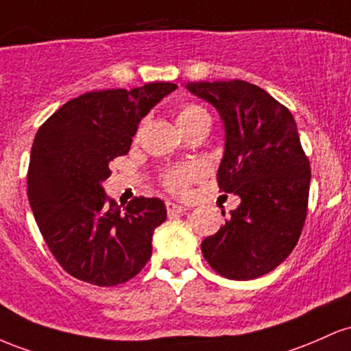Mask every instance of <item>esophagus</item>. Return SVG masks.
I'll return each instance as SVG.
<instances>
[{
  "label": "esophagus",
  "mask_w": 351,
  "mask_h": 351,
  "mask_svg": "<svg viewBox=\"0 0 351 351\" xmlns=\"http://www.w3.org/2000/svg\"><path fill=\"white\" fill-rule=\"evenodd\" d=\"M167 207V214L169 215H177V214H184L187 210L186 206H180V204H174V202H167L165 204Z\"/></svg>",
  "instance_id": "esophagus-1"
}]
</instances>
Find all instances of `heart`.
Listing matches in <instances>:
<instances>
[{"instance_id": "b5f03b06", "label": "heart", "mask_w": 351, "mask_h": 351, "mask_svg": "<svg viewBox=\"0 0 351 351\" xmlns=\"http://www.w3.org/2000/svg\"><path fill=\"white\" fill-rule=\"evenodd\" d=\"M200 123H210V116L202 106L186 104L177 112V124L182 131L194 128ZM202 176V169L195 164L179 165V167L169 169L164 174V186L174 194H186L189 186Z\"/></svg>"}]
</instances>
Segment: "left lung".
<instances>
[{"instance_id": "left-lung-1", "label": "left lung", "mask_w": 351, "mask_h": 351, "mask_svg": "<svg viewBox=\"0 0 351 351\" xmlns=\"http://www.w3.org/2000/svg\"><path fill=\"white\" fill-rule=\"evenodd\" d=\"M214 106L226 132L217 171L222 192L240 197L204 257L219 275L252 280L277 269L297 245L308 206L312 172L292 112L250 82H187ZM223 214V212H222Z\"/></svg>"}]
</instances>
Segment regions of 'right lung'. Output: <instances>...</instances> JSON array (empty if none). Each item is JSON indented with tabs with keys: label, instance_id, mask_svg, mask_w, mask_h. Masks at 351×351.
Listing matches in <instances>:
<instances>
[{
	"label": "right lung",
	"instance_id": "obj_1",
	"mask_svg": "<svg viewBox=\"0 0 351 351\" xmlns=\"http://www.w3.org/2000/svg\"><path fill=\"white\" fill-rule=\"evenodd\" d=\"M177 89L172 82L86 93L39 128L27 169V199L51 254L69 275L99 287L136 277L152 255V235L167 219L157 197L124 208L102 182L128 154L141 119Z\"/></svg>",
	"mask_w": 351,
	"mask_h": 351
}]
</instances>
